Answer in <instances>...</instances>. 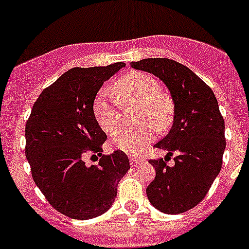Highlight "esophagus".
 <instances>
[{
    "instance_id": "1",
    "label": "esophagus",
    "mask_w": 249,
    "mask_h": 249,
    "mask_svg": "<svg viewBox=\"0 0 249 249\" xmlns=\"http://www.w3.org/2000/svg\"><path fill=\"white\" fill-rule=\"evenodd\" d=\"M143 162H144V160H142V158H140V157H132L131 158V166L132 167L140 166V164H142Z\"/></svg>"
}]
</instances>
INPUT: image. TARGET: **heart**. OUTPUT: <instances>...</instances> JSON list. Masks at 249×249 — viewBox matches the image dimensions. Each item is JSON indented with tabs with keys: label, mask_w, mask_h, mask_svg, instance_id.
Instances as JSON below:
<instances>
[{
	"label": "heart",
	"mask_w": 249,
	"mask_h": 249,
	"mask_svg": "<svg viewBox=\"0 0 249 249\" xmlns=\"http://www.w3.org/2000/svg\"><path fill=\"white\" fill-rule=\"evenodd\" d=\"M112 93L120 105L137 103L139 106L134 116L138 126L123 127L112 136V146L124 153H140L155 138L156 128L166 129L172 122L175 113L172 100L160 91L157 80L149 74L128 72L114 83ZM117 104L107 89H102L93 101V116L106 133L114 132L119 123Z\"/></svg>",
	"instance_id": "b5f03b06"
}]
</instances>
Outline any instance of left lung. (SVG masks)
Wrapping results in <instances>:
<instances>
[{"mask_svg":"<svg viewBox=\"0 0 249 249\" xmlns=\"http://www.w3.org/2000/svg\"><path fill=\"white\" fill-rule=\"evenodd\" d=\"M131 67L158 77L175 105L172 127L155 144L167 156L176 153L175 164L167 166L166 158L149 160L156 177L147 187V197L160 212L183 213L206 197L221 171L226 138L218 102L195 72L173 59L144 58L131 62Z\"/></svg>","mask_w":249,"mask_h":249,"instance_id":"obj_1","label":"left lung"}]
</instances>
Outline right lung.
I'll use <instances>...</instances> for the list:
<instances>
[{
	"mask_svg": "<svg viewBox=\"0 0 249 249\" xmlns=\"http://www.w3.org/2000/svg\"><path fill=\"white\" fill-rule=\"evenodd\" d=\"M124 63L74 67L43 89L26 123V158L35 183L50 204L73 219H91L111 208L117 184L128 172L129 160L117 149L101 153L107 140L92 105L103 82ZM101 156L87 166V154Z\"/></svg>",
	"mask_w": 249,
	"mask_h": 249,
	"instance_id": "1",
	"label": "right lung"
}]
</instances>
